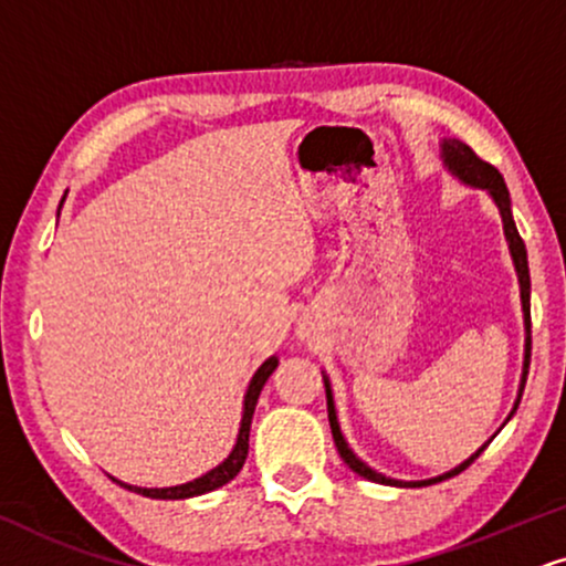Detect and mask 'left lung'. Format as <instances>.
I'll list each match as a JSON object with an SVG mask.
<instances>
[{
    "mask_svg": "<svg viewBox=\"0 0 566 566\" xmlns=\"http://www.w3.org/2000/svg\"><path fill=\"white\" fill-rule=\"evenodd\" d=\"M443 159L446 165H449L451 172H457L459 178L464 180V184L470 186H480L485 188L488 193H491L493 201H496L499 209H501V218H504V233H506V241H509V249H512V256H514V268H517V275H520V289H522V310H525V325H527V348H525V373H522V386H520V396H517V403H514V411L520 407V399H522V390H525V382H527V369H530V348H533V338H530V270H527V249H525V241H522V235L517 233V226H514V218H512V201H509V188L504 184V178H501V172L493 167L491 163H485V159H480L475 151L470 149L464 142H457V138H451V142H443ZM325 390H327V420H331V432H333V441H336V449L340 453V459L352 467L354 472L361 478L373 480V483H380V485H403V488H420V485H432V483H441V480H449L453 475H459V472H464L467 467H470L480 453L485 451V446L480 449L478 453H472L467 462H462L459 467H453L451 472H446L441 478H432V480H420V483H403V480H390L386 475H380V472L369 470V467L357 459V453L348 449V443L344 441V436H340V428H338V417H336V407H333V396H331V382L325 380ZM512 411V415H514Z\"/></svg>",
    "mask_w": 566,
    "mask_h": 566,
    "instance_id": "1",
    "label": "left lung"
}]
</instances>
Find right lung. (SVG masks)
<instances>
[{
	"label": "right lung",
	"instance_id": "right-lung-1",
	"mask_svg": "<svg viewBox=\"0 0 566 566\" xmlns=\"http://www.w3.org/2000/svg\"><path fill=\"white\" fill-rule=\"evenodd\" d=\"M275 367H277V359L270 357L260 369H256L254 378H251L249 390H247V399H243V417H241L239 441H235L233 451H230V457L226 459V462L214 467V470H209L207 475L191 480V483H186V485H176V488H136V485H125V483H120V480H115V483H120L123 488H128V491H134V493H142V496H146V499H165V501L201 496V493H209V491H214V488L230 483V480H233L241 472L243 462H247L251 417H254V407H256V399H260V394H262V386L268 382V378H270L272 369H275Z\"/></svg>",
	"mask_w": 566,
	"mask_h": 566
}]
</instances>
